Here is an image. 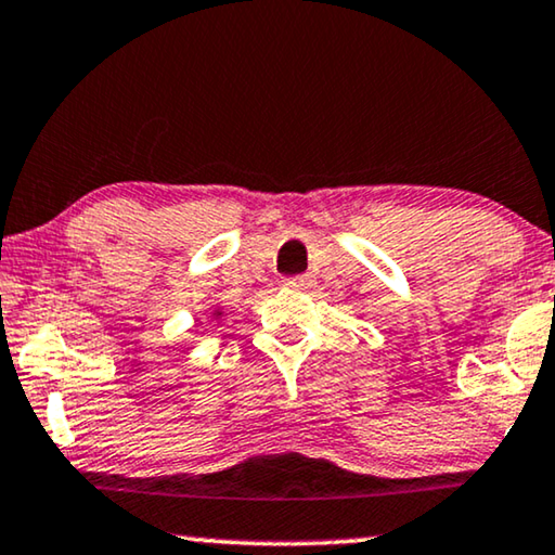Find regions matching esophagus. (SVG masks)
I'll list each match as a JSON object with an SVG mask.
<instances>
[{
	"instance_id": "34e87169",
	"label": "esophagus",
	"mask_w": 555,
	"mask_h": 555,
	"mask_svg": "<svg viewBox=\"0 0 555 555\" xmlns=\"http://www.w3.org/2000/svg\"><path fill=\"white\" fill-rule=\"evenodd\" d=\"M285 287H293V291H305V287L312 285L310 275H295V278H285L283 280Z\"/></svg>"
}]
</instances>
